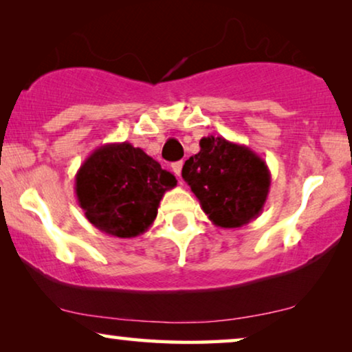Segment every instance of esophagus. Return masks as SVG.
Masks as SVG:
<instances>
[{
  "mask_svg": "<svg viewBox=\"0 0 352 352\" xmlns=\"http://www.w3.org/2000/svg\"><path fill=\"white\" fill-rule=\"evenodd\" d=\"M171 170H173V173H175V175L177 176V177H181V170H182V162H175L171 165Z\"/></svg>",
  "mask_w": 352,
  "mask_h": 352,
  "instance_id": "1",
  "label": "esophagus"
}]
</instances>
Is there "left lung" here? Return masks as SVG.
<instances>
[{"label":"left lung","mask_w":352,"mask_h":352,"mask_svg":"<svg viewBox=\"0 0 352 352\" xmlns=\"http://www.w3.org/2000/svg\"><path fill=\"white\" fill-rule=\"evenodd\" d=\"M182 179L211 223L235 229L263 213L271 171L250 147L221 136H208L200 139V152L186 160Z\"/></svg>","instance_id":"obj_1"}]
</instances>
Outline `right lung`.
I'll return each mask as SVG.
<instances>
[{
    "label": "right lung",
    "instance_id": "obj_1",
    "mask_svg": "<svg viewBox=\"0 0 352 352\" xmlns=\"http://www.w3.org/2000/svg\"><path fill=\"white\" fill-rule=\"evenodd\" d=\"M176 184V177L142 148L113 142L83 162L75 176V195L96 229L133 239L151 228L163 195Z\"/></svg>",
    "mask_w": 352,
    "mask_h": 352
}]
</instances>
